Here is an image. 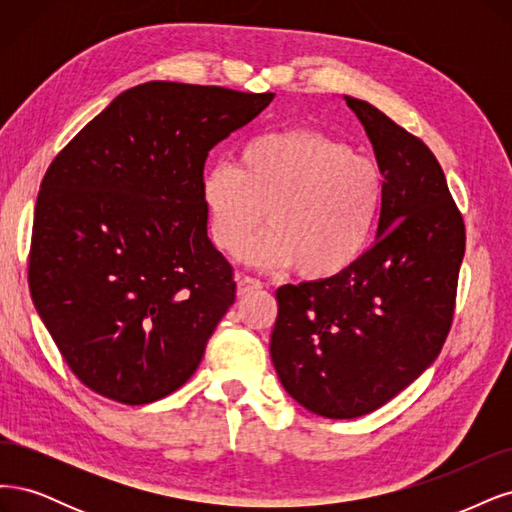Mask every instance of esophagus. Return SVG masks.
Here are the masks:
<instances>
[{
    "label": "esophagus",
    "mask_w": 512,
    "mask_h": 512,
    "mask_svg": "<svg viewBox=\"0 0 512 512\" xmlns=\"http://www.w3.org/2000/svg\"><path fill=\"white\" fill-rule=\"evenodd\" d=\"M263 289V283L259 278H253V276H238V295H249L253 291H259Z\"/></svg>",
    "instance_id": "obj_1"
}]
</instances>
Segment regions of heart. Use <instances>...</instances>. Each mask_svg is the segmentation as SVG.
Instances as JSON below:
<instances>
[{"label": "heart", "instance_id": "heart-1", "mask_svg": "<svg viewBox=\"0 0 512 512\" xmlns=\"http://www.w3.org/2000/svg\"><path fill=\"white\" fill-rule=\"evenodd\" d=\"M383 197L381 172L321 131L261 134L238 151L236 168L212 166L202 180L212 244L238 255L266 219L268 232L246 251L266 268L310 280L338 276L364 255Z\"/></svg>", "mask_w": 512, "mask_h": 512}]
</instances>
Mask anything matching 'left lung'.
Wrapping results in <instances>:
<instances>
[{
	"mask_svg": "<svg viewBox=\"0 0 512 512\" xmlns=\"http://www.w3.org/2000/svg\"><path fill=\"white\" fill-rule=\"evenodd\" d=\"M383 174L376 240L338 276L276 289L270 355L295 402L327 419L381 408L438 357L451 332L464 217L427 144L344 97Z\"/></svg>",
	"mask_w": 512,
	"mask_h": 512,
	"instance_id": "obj_1",
	"label": "left lung"
}]
</instances>
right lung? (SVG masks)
<instances>
[{
    "label": "right lung",
    "mask_w": 512,
    "mask_h": 512,
    "mask_svg": "<svg viewBox=\"0 0 512 512\" xmlns=\"http://www.w3.org/2000/svg\"><path fill=\"white\" fill-rule=\"evenodd\" d=\"M274 93L153 80L121 93L48 166L29 291L78 381L140 406L183 387L236 300L208 240L210 148Z\"/></svg>",
    "instance_id": "1"
}]
</instances>
